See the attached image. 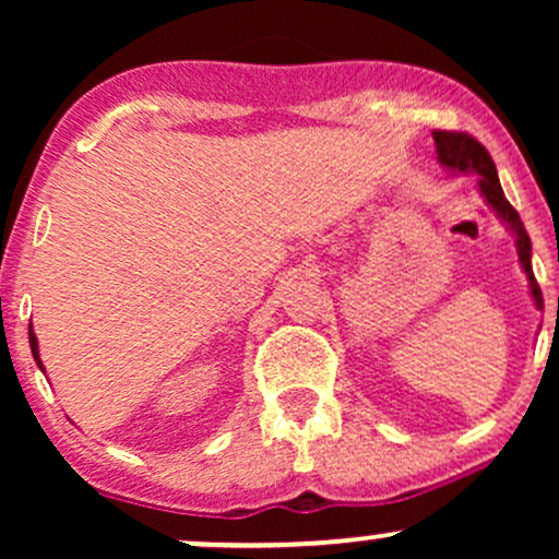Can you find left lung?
I'll list each match as a JSON object with an SVG mask.
<instances>
[{"mask_svg":"<svg viewBox=\"0 0 559 559\" xmlns=\"http://www.w3.org/2000/svg\"><path fill=\"white\" fill-rule=\"evenodd\" d=\"M433 141H436V155H439L441 165H447V168H452V170L478 173L480 194H484L486 202L497 210V215L502 217L507 226H510L512 234H515L518 258H521L523 271L531 281V294H534L536 305L544 307L542 288H538L536 278H534V267H531V239H528V234H525L518 210L507 202L502 183H499L497 168H493V159L489 152H486V146L465 131H433Z\"/></svg>","mask_w":559,"mask_h":559,"instance_id":"1","label":"left lung"}]
</instances>
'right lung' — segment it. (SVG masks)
I'll return each mask as SVG.
<instances>
[{
  "mask_svg": "<svg viewBox=\"0 0 559 559\" xmlns=\"http://www.w3.org/2000/svg\"><path fill=\"white\" fill-rule=\"evenodd\" d=\"M28 342H31V352H34V360L41 365V360H38V342H36V336H34V329H28Z\"/></svg>",
  "mask_w": 559,
  "mask_h": 559,
  "instance_id": "obj_1",
  "label": "right lung"
}]
</instances>
